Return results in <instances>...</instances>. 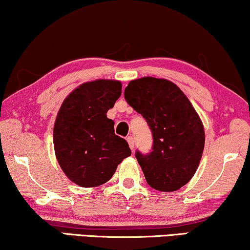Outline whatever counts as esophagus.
<instances>
[{
    "label": "esophagus",
    "mask_w": 250,
    "mask_h": 250,
    "mask_svg": "<svg viewBox=\"0 0 250 250\" xmlns=\"http://www.w3.org/2000/svg\"><path fill=\"white\" fill-rule=\"evenodd\" d=\"M127 142H128V146H129V147H131V150H133L134 149V139H133V136H127Z\"/></svg>",
    "instance_id": "1"
}]
</instances>
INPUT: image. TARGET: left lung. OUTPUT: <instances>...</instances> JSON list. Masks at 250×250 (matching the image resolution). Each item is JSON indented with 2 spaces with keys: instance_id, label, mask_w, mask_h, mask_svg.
<instances>
[{
  "instance_id": "8db88e82",
  "label": "left lung",
  "mask_w": 250,
  "mask_h": 250,
  "mask_svg": "<svg viewBox=\"0 0 250 250\" xmlns=\"http://www.w3.org/2000/svg\"><path fill=\"white\" fill-rule=\"evenodd\" d=\"M125 100L141 114L153 137L149 153L135 152L149 185L173 191L189 182L200 165L205 134L190 101L175 83L142 78L128 83Z\"/></svg>"
}]
</instances>
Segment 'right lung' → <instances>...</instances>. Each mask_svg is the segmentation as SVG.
Masks as SVG:
<instances>
[{
  "label": "right lung",
  "mask_w": 250,
  "mask_h": 250,
  "mask_svg": "<svg viewBox=\"0 0 250 250\" xmlns=\"http://www.w3.org/2000/svg\"><path fill=\"white\" fill-rule=\"evenodd\" d=\"M121 95L119 81L86 82L73 90L60 108L54 125V149L65 175L79 186L103 185L132 153L106 115Z\"/></svg>",
  "instance_id": "right-lung-1"
}]
</instances>
